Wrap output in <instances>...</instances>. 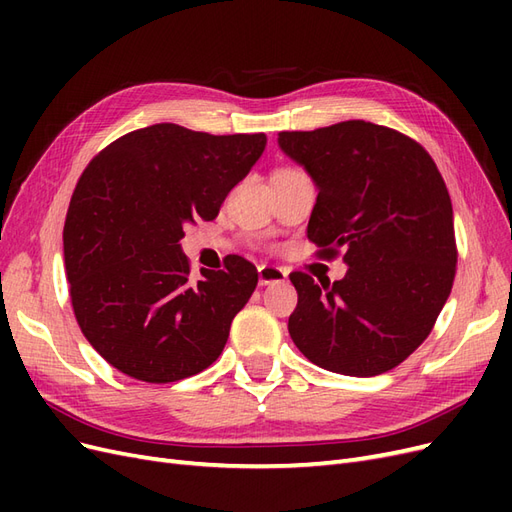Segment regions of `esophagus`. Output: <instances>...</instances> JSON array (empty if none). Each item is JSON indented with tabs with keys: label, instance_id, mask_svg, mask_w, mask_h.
<instances>
[{
	"label": "esophagus",
	"instance_id": "34e87169",
	"mask_svg": "<svg viewBox=\"0 0 512 512\" xmlns=\"http://www.w3.org/2000/svg\"><path fill=\"white\" fill-rule=\"evenodd\" d=\"M258 280L262 286L277 284V282H286L288 280V271L275 265H260L258 267Z\"/></svg>",
	"mask_w": 512,
	"mask_h": 512
}]
</instances>
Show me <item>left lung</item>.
Here are the masks:
<instances>
[{
  "mask_svg": "<svg viewBox=\"0 0 512 512\" xmlns=\"http://www.w3.org/2000/svg\"><path fill=\"white\" fill-rule=\"evenodd\" d=\"M277 143L318 188L307 239L322 258L344 250L348 265L333 284L290 273L292 342L335 374H384L425 342L453 288V205L440 170L410 136L363 119L280 132Z\"/></svg>",
  "mask_w": 512,
  "mask_h": 512,
  "instance_id": "obj_1",
  "label": "left lung"
}]
</instances>
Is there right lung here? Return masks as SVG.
I'll use <instances>...</instances> for the list:
<instances>
[{
  "instance_id": "add662e5",
  "label": "right lung",
  "mask_w": 512,
  "mask_h": 512,
  "mask_svg": "<svg viewBox=\"0 0 512 512\" xmlns=\"http://www.w3.org/2000/svg\"><path fill=\"white\" fill-rule=\"evenodd\" d=\"M265 145V134L156 123L117 138L85 168L64 226L70 299L87 342L121 374L177 382L222 354L258 271L228 256L224 269H200L192 282L179 241L185 226L215 220Z\"/></svg>"
}]
</instances>
